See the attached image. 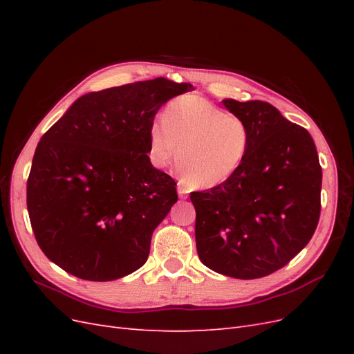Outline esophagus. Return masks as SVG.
<instances>
[{
	"mask_svg": "<svg viewBox=\"0 0 354 354\" xmlns=\"http://www.w3.org/2000/svg\"><path fill=\"white\" fill-rule=\"evenodd\" d=\"M177 190H178V196H180L181 199H186V198H187L189 190H187V187H186V185L183 183V181H178Z\"/></svg>",
	"mask_w": 354,
	"mask_h": 354,
	"instance_id": "obj_1",
	"label": "esophagus"
}]
</instances>
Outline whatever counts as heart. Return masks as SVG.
<instances>
[{
	"mask_svg": "<svg viewBox=\"0 0 354 354\" xmlns=\"http://www.w3.org/2000/svg\"><path fill=\"white\" fill-rule=\"evenodd\" d=\"M251 133L241 116L199 95L168 102L160 121L151 127V153L158 167L177 155L185 178L199 187L221 185L243 162Z\"/></svg>",
	"mask_w": 354,
	"mask_h": 354,
	"instance_id": "1",
	"label": "heart"
}]
</instances>
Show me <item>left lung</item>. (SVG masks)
I'll return each instance as SVG.
<instances>
[{
	"label": "left lung",
	"instance_id": "8db88e82",
	"mask_svg": "<svg viewBox=\"0 0 354 354\" xmlns=\"http://www.w3.org/2000/svg\"><path fill=\"white\" fill-rule=\"evenodd\" d=\"M251 133L236 173L192 192L196 250L211 270L257 279L282 269L312 239L320 216L322 168L312 136L274 106L223 100Z\"/></svg>",
	"mask_w": 354,
	"mask_h": 354
}]
</instances>
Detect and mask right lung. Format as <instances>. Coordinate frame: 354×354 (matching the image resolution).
Wrapping results in <instances>:
<instances>
[{
    "label": "right lung",
    "mask_w": 354,
    "mask_h": 354,
    "mask_svg": "<svg viewBox=\"0 0 354 354\" xmlns=\"http://www.w3.org/2000/svg\"><path fill=\"white\" fill-rule=\"evenodd\" d=\"M192 84L155 78L88 93L41 137L26 203L39 248L60 269L106 282L146 263L152 233L177 202L153 168L151 127Z\"/></svg>",
    "instance_id": "add662e5"
}]
</instances>
